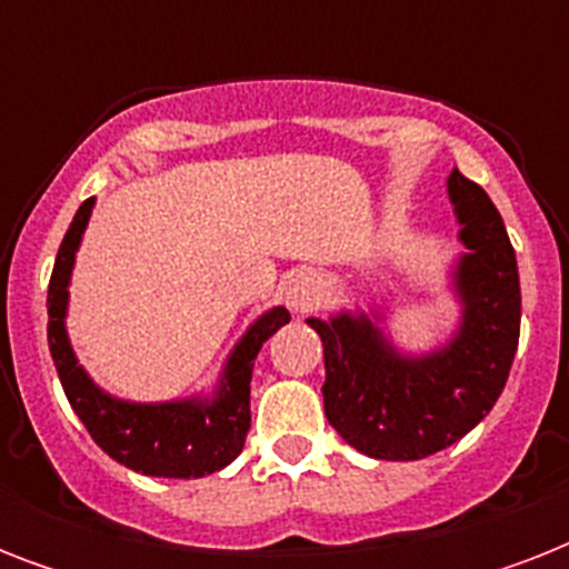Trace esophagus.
<instances>
[{
	"label": "esophagus",
	"mask_w": 569,
	"mask_h": 569,
	"mask_svg": "<svg viewBox=\"0 0 569 569\" xmlns=\"http://www.w3.org/2000/svg\"><path fill=\"white\" fill-rule=\"evenodd\" d=\"M325 301V289L312 274H298L286 286V307L292 312H312L319 310Z\"/></svg>",
	"instance_id": "34e87169"
}]
</instances>
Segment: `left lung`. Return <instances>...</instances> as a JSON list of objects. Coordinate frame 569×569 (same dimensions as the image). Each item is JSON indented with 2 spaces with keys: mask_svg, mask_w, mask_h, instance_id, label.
<instances>
[{
  "mask_svg": "<svg viewBox=\"0 0 569 569\" xmlns=\"http://www.w3.org/2000/svg\"><path fill=\"white\" fill-rule=\"evenodd\" d=\"M460 223L451 283L460 301L455 337L428 355H401L380 316L307 319L325 346V413L348 446L378 460H419L449 449L502 396L520 342V274L502 214L455 168L446 180Z\"/></svg>",
  "mask_w": 569,
  "mask_h": 569,
  "instance_id": "1",
  "label": "left lung"
}]
</instances>
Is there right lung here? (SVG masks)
I'll return each mask as SVG.
<instances>
[{
  "label": "right lung",
  "instance_id": "1",
  "mask_svg": "<svg viewBox=\"0 0 569 569\" xmlns=\"http://www.w3.org/2000/svg\"><path fill=\"white\" fill-rule=\"evenodd\" d=\"M93 197H88L58 248L56 268L47 295V339L64 396L82 419L93 442L109 458L156 478H203L239 458L250 431V375L253 360L268 337L289 325L283 307L262 312L227 357L221 380L209 396L177 398V401H123L109 396L84 372L67 337V301L76 250L91 218Z\"/></svg>",
  "mask_w": 569,
  "mask_h": 569
}]
</instances>
